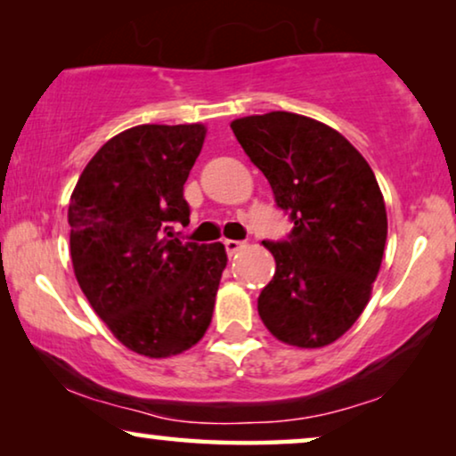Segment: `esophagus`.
I'll use <instances>...</instances> for the list:
<instances>
[{"label":"esophagus","mask_w":456,"mask_h":456,"mask_svg":"<svg viewBox=\"0 0 456 456\" xmlns=\"http://www.w3.org/2000/svg\"><path fill=\"white\" fill-rule=\"evenodd\" d=\"M224 247H226L228 255H234L236 251H240V248L245 247V242H242V240H230V239H226V240H224Z\"/></svg>","instance_id":"obj_1"}]
</instances>
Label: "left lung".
I'll return each instance as SVG.
<instances>
[{"instance_id":"obj_1","label":"left lung","mask_w":456,"mask_h":456,"mask_svg":"<svg viewBox=\"0 0 456 456\" xmlns=\"http://www.w3.org/2000/svg\"><path fill=\"white\" fill-rule=\"evenodd\" d=\"M295 224L286 240H264L276 272L257 311L286 345L338 340L371 295L388 234L386 205L363 155L314 118L270 111L230 124Z\"/></svg>"}]
</instances>
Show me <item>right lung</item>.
<instances>
[{"label": "right lung", "mask_w": 456, "mask_h": 456, "mask_svg": "<svg viewBox=\"0 0 456 456\" xmlns=\"http://www.w3.org/2000/svg\"><path fill=\"white\" fill-rule=\"evenodd\" d=\"M205 133L203 124L124 130L93 155L68 208L80 289L124 346L151 359L203 338L228 261L222 242L174 236V224L189 222L184 183Z\"/></svg>", "instance_id": "right-lung-1"}]
</instances>
